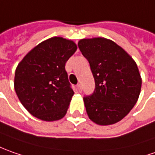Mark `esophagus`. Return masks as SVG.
Segmentation results:
<instances>
[{"instance_id":"obj_1","label":"esophagus","mask_w":155,"mask_h":155,"mask_svg":"<svg viewBox=\"0 0 155 155\" xmlns=\"http://www.w3.org/2000/svg\"><path fill=\"white\" fill-rule=\"evenodd\" d=\"M76 87H77L79 92H81V90H82V87H81V84H78L77 86H76Z\"/></svg>"}]
</instances>
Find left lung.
<instances>
[{
    "label": "left lung",
    "mask_w": 155,
    "mask_h": 155,
    "mask_svg": "<svg viewBox=\"0 0 155 155\" xmlns=\"http://www.w3.org/2000/svg\"><path fill=\"white\" fill-rule=\"evenodd\" d=\"M78 46L95 81L94 94L83 98L88 117L99 125L114 124L129 114L141 93L136 61L121 46L104 38H83Z\"/></svg>",
    "instance_id": "obj_1"
}]
</instances>
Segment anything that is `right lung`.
Wrapping results in <instances>:
<instances>
[{"instance_id":"add662e5","label":"right lung","mask_w":155,"mask_h":155,"mask_svg":"<svg viewBox=\"0 0 155 155\" xmlns=\"http://www.w3.org/2000/svg\"><path fill=\"white\" fill-rule=\"evenodd\" d=\"M76 50L74 41L53 37L35 46L19 61L14 89L30 114L47 122L66 115L74 93L65 64Z\"/></svg>"}]
</instances>
